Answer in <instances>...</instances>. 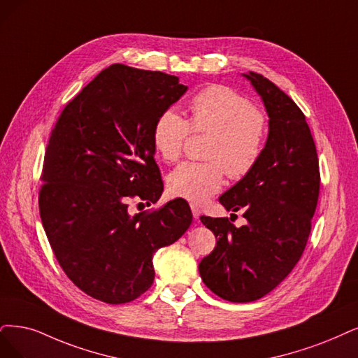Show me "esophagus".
<instances>
[{
  "label": "esophagus",
  "instance_id": "obj_1",
  "mask_svg": "<svg viewBox=\"0 0 358 358\" xmlns=\"http://www.w3.org/2000/svg\"><path fill=\"white\" fill-rule=\"evenodd\" d=\"M192 214H193L194 220H199V217H201V208L197 206V205H192Z\"/></svg>",
  "mask_w": 358,
  "mask_h": 358
}]
</instances>
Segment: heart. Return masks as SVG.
I'll return each mask as SVG.
<instances>
[{"label": "heart", "instance_id": "obj_1", "mask_svg": "<svg viewBox=\"0 0 358 358\" xmlns=\"http://www.w3.org/2000/svg\"><path fill=\"white\" fill-rule=\"evenodd\" d=\"M190 128L210 132L205 162H182L168 176L172 196L202 203L220 192L224 176L242 180L259 164L268 136L267 116L254 108L248 97L226 85H209L190 101V119L176 109L159 113L152 129L156 153L166 162L181 156Z\"/></svg>", "mask_w": 358, "mask_h": 358}]
</instances>
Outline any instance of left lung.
Here are the masks:
<instances>
[{"label":"left lung","mask_w":358,"mask_h":358,"mask_svg":"<svg viewBox=\"0 0 358 358\" xmlns=\"http://www.w3.org/2000/svg\"><path fill=\"white\" fill-rule=\"evenodd\" d=\"M266 106L270 131L257 168L220 197L227 210H243L246 226L201 217L217 246L199 264L203 283L220 298H262L292 271L307 246L320 193L315 144L302 110L259 73H243ZM234 215V214H233Z\"/></svg>","instance_id":"obj_1"}]
</instances>
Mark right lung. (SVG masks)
I'll return each mask as SVG.
<instances>
[{
    "label": "right lung",
    "instance_id": "add662e5",
    "mask_svg": "<svg viewBox=\"0 0 358 358\" xmlns=\"http://www.w3.org/2000/svg\"><path fill=\"white\" fill-rule=\"evenodd\" d=\"M187 87L178 78L112 64L64 106L44 156L38 203L50 246L75 286L106 303L137 299L155 280L153 254L190 227L189 203H156L164 182L152 129Z\"/></svg>",
    "mask_w": 358,
    "mask_h": 358
}]
</instances>
